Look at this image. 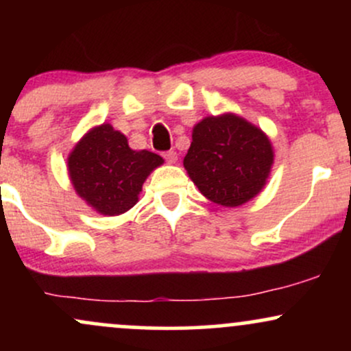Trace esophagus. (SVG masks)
Segmentation results:
<instances>
[{"instance_id":"34e87169","label":"esophagus","mask_w":351,"mask_h":351,"mask_svg":"<svg viewBox=\"0 0 351 351\" xmlns=\"http://www.w3.org/2000/svg\"><path fill=\"white\" fill-rule=\"evenodd\" d=\"M163 158L167 160L168 163H176V160H178V153H176L175 150L165 152V153H163Z\"/></svg>"}]
</instances>
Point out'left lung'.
Returning a JSON list of instances; mask_svg holds the SVG:
<instances>
[{
  "label": "left lung",
  "mask_w": 351,
  "mask_h": 351,
  "mask_svg": "<svg viewBox=\"0 0 351 351\" xmlns=\"http://www.w3.org/2000/svg\"><path fill=\"white\" fill-rule=\"evenodd\" d=\"M183 165L201 195L221 206L236 208L259 195L269 178L271 140L243 117H206L195 125Z\"/></svg>",
  "instance_id": "1"
}]
</instances>
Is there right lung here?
Returning a JSON list of instances; mask_svg holds the SVG:
<instances>
[{"instance_id": "right-lung-1", "label": "right lung", "mask_w": 351, "mask_h": 351, "mask_svg": "<svg viewBox=\"0 0 351 351\" xmlns=\"http://www.w3.org/2000/svg\"><path fill=\"white\" fill-rule=\"evenodd\" d=\"M163 163L148 150H132L127 136L102 123L88 130L67 158L75 193L100 215L119 216L134 208L147 176Z\"/></svg>"}]
</instances>
